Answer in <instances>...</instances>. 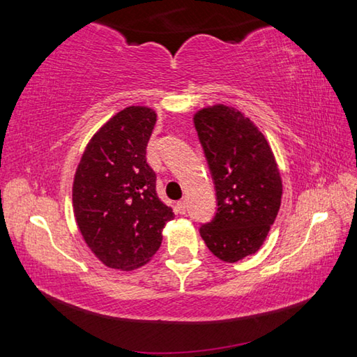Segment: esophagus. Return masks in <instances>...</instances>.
Instances as JSON below:
<instances>
[{"instance_id":"34e87169","label":"esophagus","mask_w":357,"mask_h":357,"mask_svg":"<svg viewBox=\"0 0 357 357\" xmlns=\"http://www.w3.org/2000/svg\"><path fill=\"white\" fill-rule=\"evenodd\" d=\"M176 211L179 214H185L187 213V203H185V200H181V202H178L176 203Z\"/></svg>"}]
</instances>
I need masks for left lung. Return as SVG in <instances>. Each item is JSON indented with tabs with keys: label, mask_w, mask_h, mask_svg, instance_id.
<instances>
[{
	"label": "left lung",
	"mask_w": 357,
	"mask_h": 357,
	"mask_svg": "<svg viewBox=\"0 0 357 357\" xmlns=\"http://www.w3.org/2000/svg\"><path fill=\"white\" fill-rule=\"evenodd\" d=\"M193 124L219 206L200 234L213 255L236 263L259 250L279 214V167L261 130L234 107H204L193 114Z\"/></svg>",
	"instance_id": "obj_1"
}]
</instances>
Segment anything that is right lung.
I'll list each match as a JSON object with an SVG mask.
<instances>
[{
  "mask_svg": "<svg viewBox=\"0 0 357 357\" xmlns=\"http://www.w3.org/2000/svg\"><path fill=\"white\" fill-rule=\"evenodd\" d=\"M154 108L126 107L96 132L84 148L72 184V208L84 243L107 268L134 271L162 244L172 208L155 192L146 146Z\"/></svg>",
  "mask_w": 357,
  "mask_h": 357,
  "instance_id": "add662e5",
  "label": "right lung"
}]
</instances>
